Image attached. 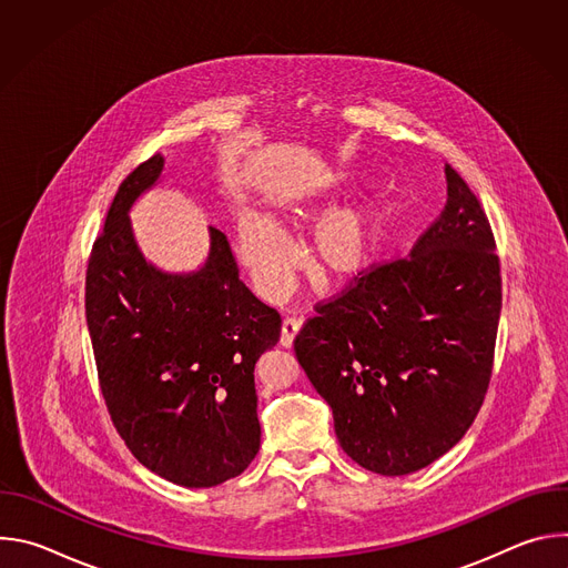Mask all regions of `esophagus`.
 Segmentation results:
<instances>
[{
    "label": "esophagus",
    "instance_id": "34e87169",
    "mask_svg": "<svg viewBox=\"0 0 568 568\" xmlns=\"http://www.w3.org/2000/svg\"><path fill=\"white\" fill-rule=\"evenodd\" d=\"M298 331H301V318H285L281 326V346L290 348L294 344Z\"/></svg>",
    "mask_w": 568,
    "mask_h": 568
}]
</instances>
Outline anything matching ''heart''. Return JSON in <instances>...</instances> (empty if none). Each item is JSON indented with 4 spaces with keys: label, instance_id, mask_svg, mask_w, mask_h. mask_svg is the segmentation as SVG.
Listing matches in <instances>:
<instances>
[{
    "label": "heart",
    "instance_id": "heart-1",
    "mask_svg": "<svg viewBox=\"0 0 568 568\" xmlns=\"http://www.w3.org/2000/svg\"><path fill=\"white\" fill-rule=\"evenodd\" d=\"M326 204H321V209ZM292 215H305L307 206H290ZM390 224L384 202H368L323 215L305 247L307 270L321 285H344L362 276L382 252ZM237 256L252 272L265 296H281L296 270V252L290 240L265 217L245 213L237 222Z\"/></svg>",
    "mask_w": 568,
    "mask_h": 568
}]
</instances>
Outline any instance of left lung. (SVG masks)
<instances>
[{
  "label": "left lung",
  "mask_w": 568,
  "mask_h": 568,
  "mask_svg": "<svg viewBox=\"0 0 568 568\" xmlns=\"http://www.w3.org/2000/svg\"><path fill=\"white\" fill-rule=\"evenodd\" d=\"M447 204L409 258L375 265L316 307L294 353L331 404L342 449L382 476L447 454L488 393L501 314L495 235L445 166Z\"/></svg>",
  "instance_id": "left-lung-1"
}]
</instances>
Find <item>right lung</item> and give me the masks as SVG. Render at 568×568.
Wrapping results in <instances>:
<instances>
[{"label": "right lung", "mask_w": 568, "mask_h": 568, "mask_svg": "<svg viewBox=\"0 0 568 568\" xmlns=\"http://www.w3.org/2000/svg\"><path fill=\"white\" fill-rule=\"evenodd\" d=\"M161 171L164 156H150L114 195L88 265V328L108 412L134 458L184 488H213L258 454L254 368L276 346L281 316L240 281L213 226L197 272L143 258L128 213Z\"/></svg>", "instance_id": "obj_1"}]
</instances>
